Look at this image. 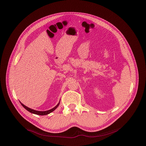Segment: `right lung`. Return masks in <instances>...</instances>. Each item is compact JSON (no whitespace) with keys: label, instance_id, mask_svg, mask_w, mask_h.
Here are the masks:
<instances>
[{"label":"right lung","instance_id":"right-lung-1","mask_svg":"<svg viewBox=\"0 0 146 146\" xmlns=\"http://www.w3.org/2000/svg\"><path fill=\"white\" fill-rule=\"evenodd\" d=\"M21 105L23 106V107H24L25 109H26L27 111H30V113H33V114H36V115H42V116H43V115H48V114H49L50 113H51V112H52L54 110H55L56 108H57L58 107V106H59V104H60V103L56 105L55 107H54L53 109H50V110H47V111H36V110H33V109H30V108H29V107H27V106H24L23 104H22V103H21Z\"/></svg>","mask_w":146,"mask_h":146}]
</instances>
